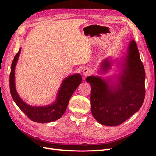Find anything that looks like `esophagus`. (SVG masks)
<instances>
[{
  "instance_id": "esophagus-1",
  "label": "esophagus",
  "mask_w": 156,
  "mask_h": 156,
  "mask_svg": "<svg viewBox=\"0 0 156 156\" xmlns=\"http://www.w3.org/2000/svg\"><path fill=\"white\" fill-rule=\"evenodd\" d=\"M83 74L85 76H88V75H90L92 73V69L89 68H84L83 69Z\"/></svg>"
}]
</instances>
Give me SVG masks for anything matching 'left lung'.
Returning <instances> with one entry per match:
<instances>
[{"label":"left lung","instance_id":"obj_1","mask_svg":"<svg viewBox=\"0 0 156 156\" xmlns=\"http://www.w3.org/2000/svg\"><path fill=\"white\" fill-rule=\"evenodd\" d=\"M112 63L106 58L101 64V72L106 73ZM119 63L121 72L115 82L108 77L89 76L86 79L92 88V114L101 124H122L140 109L144 100L145 71L134 40L130 41L126 56Z\"/></svg>","mask_w":156,"mask_h":156}]
</instances>
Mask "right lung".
<instances>
[{
    "label": "right lung",
    "instance_id": "obj_1",
    "mask_svg": "<svg viewBox=\"0 0 156 156\" xmlns=\"http://www.w3.org/2000/svg\"><path fill=\"white\" fill-rule=\"evenodd\" d=\"M21 48L16 55L11 66L10 89L13 101L28 118L38 123H48L59 119L66 110L69 100L75 90L82 81L81 75L77 73L69 75L64 79L57 94L56 100L45 106H31L24 102L18 95L15 84V68Z\"/></svg>",
    "mask_w": 156,
    "mask_h": 156
}]
</instances>
